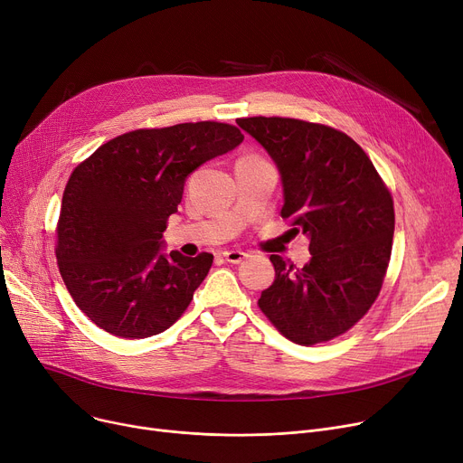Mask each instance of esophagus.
Listing matches in <instances>:
<instances>
[{
    "instance_id": "1",
    "label": "esophagus",
    "mask_w": 463,
    "mask_h": 463,
    "mask_svg": "<svg viewBox=\"0 0 463 463\" xmlns=\"http://www.w3.org/2000/svg\"><path fill=\"white\" fill-rule=\"evenodd\" d=\"M223 257H225V260L231 262V264H238V262H241V260H244V259L248 257V253L240 251V250H227V251H223Z\"/></svg>"
}]
</instances>
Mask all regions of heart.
<instances>
[{
	"mask_svg": "<svg viewBox=\"0 0 463 463\" xmlns=\"http://www.w3.org/2000/svg\"><path fill=\"white\" fill-rule=\"evenodd\" d=\"M246 157H250V156H246Z\"/></svg>",
	"mask_w": 463,
	"mask_h": 463,
	"instance_id": "b5f03b06",
	"label": "heart"
}]
</instances>
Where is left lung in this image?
Segmentation results:
<instances>
[{
    "instance_id": "obj_1",
    "label": "left lung",
    "mask_w": 463,
    "mask_h": 463,
    "mask_svg": "<svg viewBox=\"0 0 463 463\" xmlns=\"http://www.w3.org/2000/svg\"><path fill=\"white\" fill-rule=\"evenodd\" d=\"M236 124L278 165L281 217L309 238L311 260L302 269L270 257L276 279L259 307L290 342H330L379 297L392 253V194L366 152L342 131L279 116Z\"/></svg>"
}]
</instances>
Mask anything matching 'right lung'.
Instances as JSON below:
<instances>
[{
  "instance_id": "1",
  "label": "right lung",
  "mask_w": 463,
  "mask_h": 463,
  "mask_svg": "<svg viewBox=\"0 0 463 463\" xmlns=\"http://www.w3.org/2000/svg\"><path fill=\"white\" fill-rule=\"evenodd\" d=\"M244 140L231 124L137 129L99 146L72 170L56 227L63 283L86 317L137 339L173 326L213 262L212 253L163 255L185 178Z\"/></svg>"
}]
</instances>
